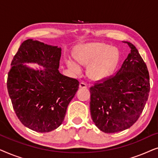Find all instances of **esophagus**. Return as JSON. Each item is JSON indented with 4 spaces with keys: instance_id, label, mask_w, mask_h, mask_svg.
I'll use <instances>...</instances> for the list:
<instances>
[{
    "instance_id": "esophagus-1",
    "label": "esophagus",
    "mask_w": 158,
    "mask_h": 158,
    "mask_svg": "<svg viewBox=\"0 0 158 158\" xmlns=\"http://www.w3.org/2000/svg\"><path fill=\"white\" fill-rule=\"evenodd\" d=\"M79 88H87V85H86L85 83H81L79 84Z\"/></svg>"
}]
</instances>
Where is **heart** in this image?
<instances>
[{
    "instance_id": "heart-1",
    "label": "heart",
    "mask_w": 158,
    "mask_h": 158,
    "mask_svg": "<svg viewBox=\"0 0 158 158\" xmlns=\"http://www.w3.org/2000/svg\"><path fill=\"white\" fill-rule=\"evenodd\" d=\"M75 59L82 66L88 67V77L100 82L114 73L119 59L117 49L104 43L94 42L79 47L74 53ZM69 69L75 75H81L82 68L73 60H67Z\"/></svg>"
}]
</instances>
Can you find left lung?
<instances>
[{
  "mask_svg": "<svg viewBox=\"0 0 158 158\" xmlns=\"http://www.w3.org/2000/svg\"><path fill=\"white\" fill-rule=\"evenodd\" d=\"M131 49L113 77L90 88L93 122L105 133H116L132 126L141 115L150 93V76L146 64L136 47Z\"/></svg>",
  "mask_w": 158,
  "mask_h": 158,
  "instance_id": "8db88e82",
  "label": "left lung"
}]
</instances>
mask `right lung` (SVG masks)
<instances>
[{"mask_svg": "<svg viewBox=\"0 0 158 158\" xmlns=\"http://www.w3.org/2000/svg\"><path fill=\"white\" fill-rule=\"evenodd\" d=\"M61 51V47L29 39L21 44L10 64L7 88L15 113L25 127L37 132H49L62 124L78 89L76 79L58 70ZM27 63L44 69H34Z\"/></svg>", "mask_w": 158, "mask_h": 158, "instance_id": "1", "label": "right lung"}]
</instances>
